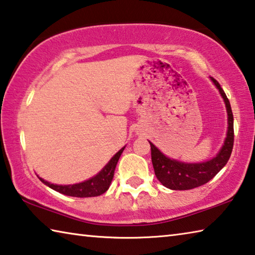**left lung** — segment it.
<instances>
[{
	"label": "left lung",
	"mask_w": 255,
	"mask_h": 255,
	"mask_svg": "<svg viewBox=\"0 0 255 255\" xmlns=\"http://www.w3.org/2000/svg\"><path fill=\"white\" fill-rule=\"evenodd\" d=\"M211 81L214 82L224 99L228 116V130L225 141L219 153L214 158L202 163L179 162L176 159L166 157L156 146L149 141L155 175L164 187L171 190H190L207 183L226 165L231 157L233 145H234V118H233L231 103L221 84L214 77H211Z\"/></svg>",
	"instance_id": "8db88e82"
}]
</instances>
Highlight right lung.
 Returning a JSON list of instances; mask_svg holds the SVG:
<instances>
[{
  "label": "right lung",
  "instance_id": "add662e5",
  "mask_svg": "<svg viewBox=\"0 0 255 255\" xmlns=\"http://www.w3.org/2000/svg\"><path fill=\"white\" fill-rule=\"evenodd\" d=\"M124 149L125 147L120 149L118 153H116L114 155V157L109 161V163H108L96 176L84 181V182L76 183V184H68V185H58V184L49 183L48 181H46L41 178L39 179L42 183L48 185L49 188L55 190V191L63 193V195H66V196L77 197V198L101 196L102 193H105L110 187V183L115 174L116 165H117L120 155H122V153L124 152Z\"/></svg>",
  "mask_w": 255,
  "mask_h": 255
}]
</instances>
